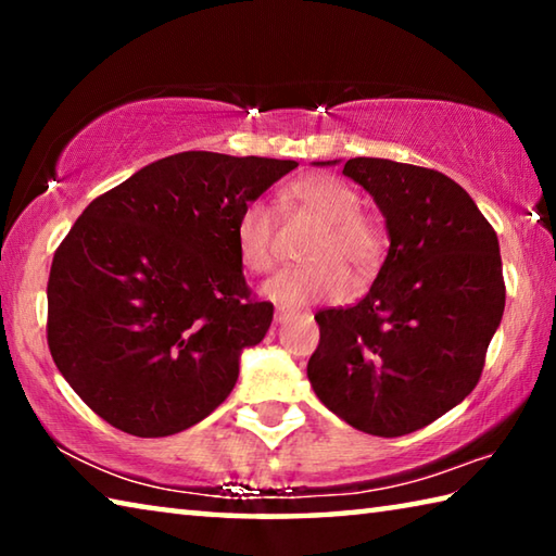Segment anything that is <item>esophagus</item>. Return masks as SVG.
Returning <instances> with one entry per match:
<instances>
[{
  "mask_svg": "<svg viewBox=\"0 0 556 556\" xmlns=\"http://www.w3.org/2000/svg\"><path fill=\"white\" fill-rule=\"evenodd\" d=\"M294 314V308H289V306H277V314H275V321L277 324H281V321H287V318Z\"/></svg>",
  "mask_w": 556,
  "mask_h": 556,
  "instance_id": "34e87169",
  "label": "esophagus"
}]
</instances>
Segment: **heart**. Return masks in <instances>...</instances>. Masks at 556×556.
I'll return each instance as SVG.
<instances>
[{
	"label": "heart",
	"instance_id": "obj_1",
	"mask_svg": "<svg viewBox=\"0 0 556 556\" xmlns=\"http://www.w3.org/2000/svg\"><path fill=\"white\" fill-rule=\"evenodd\" d=\"M289 195L301 208L324 220V230L308 248L314 265L289 267L271 277L262 294L277 304H304L314 299H343L351 294L353 265L368 275L382 257V230L361 213V195L345 181L328 174H312L289 188ZM235 244L240 262L250 271H269L277 265V218L265 201H248L235 220Z\"/></svg>",
	"mask_w": 556,
	"mask_h": 556
}]
</instances>
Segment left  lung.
Listing matches in <instances>:
<instances>
[{
  "label": "left lung",
  "instance_id": "8db88e82",
  "mask_svg": "<svg viewBox=\"0 0 556 556\" xmlns=\"http://www.w3.org/2000/svg\"><path fill=\"white\" fill-rule=\"evenodd\" d=\"M343 174L378 203L390 250L355 306L314 316L321 341L306 375L351 427L404 437L481 380L505 308L501 248L473 199L434 168L355 156Z\"/></svg>",
  "mask_w": 556,
  "mask_h": 556
}]
</instances>
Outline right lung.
<instances>
[{
  "label": "right lung",
  "instance_id": "right-lung-1",
  "mask_svg": "<svg viewBox=\"0 0 556 556\" xmlns=\"http://www.w3.org/2000/svg\"><path fill=\"white\" fill-rule=\"evenodd\" d=\"M291 159L181 152L92 201L53 255L46 338L88 407L172 437L225 402L275 316L242 275L235 220Z\"/></svg>",
  "mask_w": 556,
  "mask_h": 556
}]
</instances>
